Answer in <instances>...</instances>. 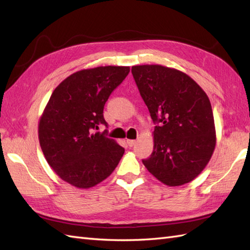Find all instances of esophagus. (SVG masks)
Listing matches in <instances>:
<instances>
[{"label":"esophagus","mask_w":250,"mask_h":250,"mask_svg":"<svg viewBox=\"0 0 250 250\" xmlns=\"http://www.w3.org/2000/svg\"><path fill=\"white\" fill-rule=\"evenodd\" d=\"M135 143H136V141H135V140H126V144H128L130 147L134 146V145H135Z\"/></svg>","instance_id":"34e87169"}]
</instances>
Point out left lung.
<instances>
[{"instance_id": "left-lung-1", "label": "left lung", "mask_w": 250, "mask_h": 250, "mask_svg": "<svg viewBox=\"0 0 250 250\" xmlns=\"http://www.w3.org/2000/svg\"><path fill=\"white\" fill-rule=\"evenodd\" d=\"M136 86L157 124L146 168L169 187L193 180L216 146L209 99L187 74L159 64L132 66Z\"/></svg>"}]
</instances>
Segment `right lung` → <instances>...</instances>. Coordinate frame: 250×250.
Wrapping results in <instances>:
<instances>
[{
    "instance_id": "right-lung-1",
    "label": "right lung",
    "mask_w": 250,
    "mask_h": 250,
    "mask_svg": "<svg viewBox=\"0 0 250 250\" xmlns=\"http://www.w3.org/2000/svg\"><path fill=\"white\" fill-rule=\"evenodd\" d=\"M129 66H98L65 78L47 103L39 124L42 150L62 180L88 189L103 182L118 166L125 148L103 133V109L124 82Z\"/></svg>"
}]
</instances>
